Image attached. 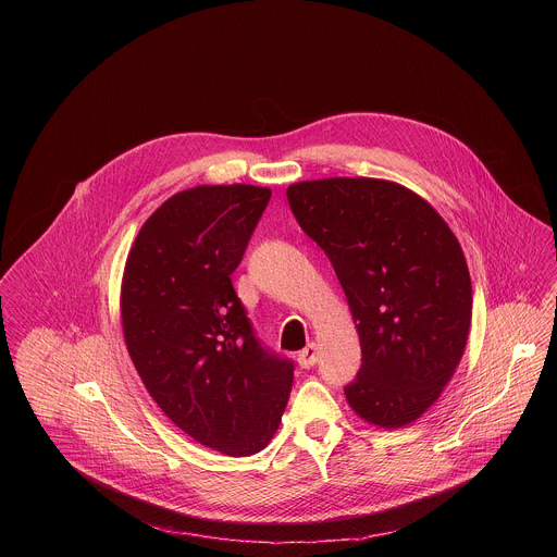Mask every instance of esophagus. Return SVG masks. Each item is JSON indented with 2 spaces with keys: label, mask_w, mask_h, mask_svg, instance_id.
Instances as JSON below:
<instances>
[{
  "label": "esophagus",
  "mask_w": 557,
  "mask_h": 557,
  "mask_svg": "<svg viewBox=\"0 0 557 557\" xmlns=\"http://www.w3.org/2000/svg\"><path fill=\"white\" fill-rule=\"evenodd\" d=\"M319 360V351L318 345L315 343H309L302 351H298V364L302 367V369H311V367H315Z\"/></svg>",
  "instance_id": "esophagus-1"
}]
</instances>
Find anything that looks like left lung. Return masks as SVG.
Wrapping results in <instances>:
<instances>
[{
	"label": "left lung",
	"mask_w": 557,
	"mask_h": 557,
	"mask_svg": "<svg viewBox=\"0 0 557 557\" xmlns=\"http://www.w3.org/2000/svg\"><path fill=\"white\" fill-rule=\"evenodd\" d=\"M289 208L327 255L360 336L345 388L369 424L418 420L453 380L472 323V281L457 236L397 182L325 177L287 188Z\"/></svg>",
	"instance_id": "obj_1"
}]
</instances>
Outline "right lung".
Instances as JSON below:
<instances>
[{"label":"right lung","instance_id":"obj_1","mask_svg":"<svg viewBox=\"0 0 557 557\" xmlns=\"http://www.w3.org/2000/svg\"><path fill=\"white\" fill-rule=\"evenodd\" d=\"M272 190L195 186L144 223L122 278L131 360L166 418L206 448L259 453L274 437L294 364L261 347L232 274Z\"/></svg>","mask_w":557,"mask_h":557}]
</instances>
